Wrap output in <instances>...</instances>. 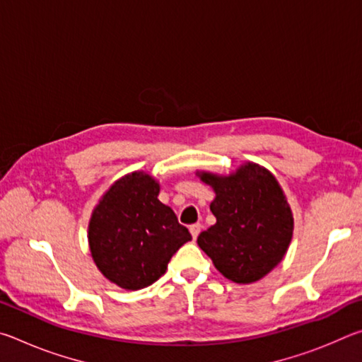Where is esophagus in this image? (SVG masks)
<instances>
[{
	"mask_svg": "<svg viewBox=\"0 0 362 362\" xmlns=\"http://www.w3.org/2000/svg\"><path fill=\"white\" fill-rule=\"evenodd\" d=\"M189 233H192L193 240H196V238H198L199 233H201V225L199 223H194V225L189 226Z\"/></svg>",
	"mask_w": 362,
	"mask_h": 362,
	"instance_id": "obj_1",
	"label": "esophagus"
}]
</instances>
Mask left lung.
Here are the masks:
<instances>
[{
	"label": "left lung",
	"instance_id": "1",
	"mask_svg": "<svg viewBox=\"0 0 362 362\" xmlns=\"http://www.w3.org/2000/svg\"><path fill=\"white\" fill-rule=\"evenodd\" d=\"M196 175L216 193L211 211L217 220L198 236V246L226 279L260 281L284 259L293 233L291 206L276 177L250 161L226 175Z\"/></svg>",
	"mask_w": 362,
	"mask_h": 362
}]
</instances>
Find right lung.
Segmentation results:
<instances>
[{
	"instance_id": "1",
	"label": "right lung",
	"mask_w": 362,
	"mask_h": 362,
	"mask_svg": "<svg viewBox=\"0 0 362 362\" xmlns=\"http://www.w3.org/2000/svg\"><path fill=\"white\" fill-rule=\"evenodd\" d=\"M161 185L145 170L113 182L89 218L93 260L110 283L126 291L148 287L192 235L174 211L158 199Z\"/></svg>"
}]
</instances>
